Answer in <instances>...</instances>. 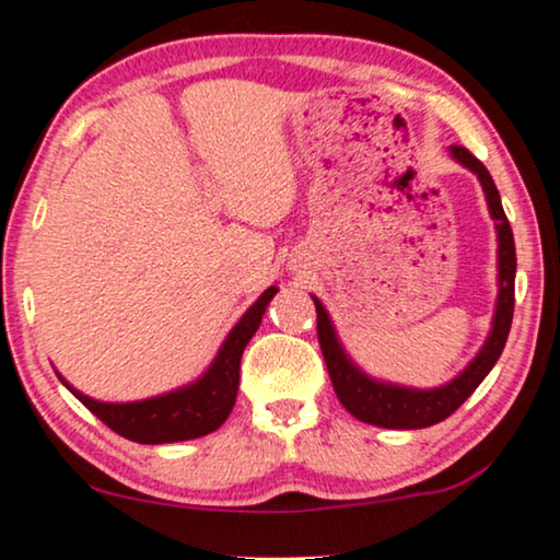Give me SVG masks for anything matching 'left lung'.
Returning <instances> with one entry per match:
<instances>
[{
	"mask_svg": "<svg viewBox=\"0 0 560 560\" xmlns=\"http://www.w3.org/2000/svg\"><path fill=\"white\" fill-rule=\"evenodd\" d=\"M451 155H454L464 167L477 173L481 188H485L489 213H492V219L497 221V240H500V298H497L492 334H489V339L485 347H481L477 359H474L456 380H451L448 385L435 389H408L397 385H385V382L366 377L364 372H359L357 366L349 362L339 339H336L326 308L320 305L318 298H313V303H316L318 343L320 351H324V362L328 377L334 382L336 397H339L343 408H347L357 420H362V423H372L380 428H428L441 423V420H446L451 412L462 408L466 397L481 385V380H485L489 370L497 364L504 343H508L512 313H515L517 270L515 240H512L510 221L504 217L500 190H497L485 163L474 158L466 148H458V144L451 148Z\"/></svg>",
	"mask_w": 560,
	"mask_h": 560,
	"instance_id": "1",
	"label": "left lung"
}]
</instances>
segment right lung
<instances>
[{"label": "right lung", "instance_id": "right-lung-1", "mask_svg": "<svg viewBox=\"0 0 560 560\" xmlns=\"http://www.w3.org/2000/svg\"><path fill=\"white\" fill-rule=\"evenodd\" d=\"M278 288H267L257 303L244 313L240 324L226 336L219 357L213 359L209 372L194 385L175 389V393L150 397L140 402H98L81 395L68 382H60L94 412V416L112 428L114 433L125 435L135 443H175L201 439V435L217 431L232 412L236 402V389H240V362L242 351L259 328L267 303Z\"/></svg>", "mask_w": 560, "mask_h": 560}]
</instances>
